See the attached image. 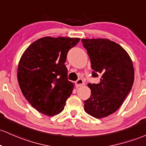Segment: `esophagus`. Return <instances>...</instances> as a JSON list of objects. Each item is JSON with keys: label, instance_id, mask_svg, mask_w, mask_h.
I'll return each instance as SVG.
<instances>
[{"label": "esophagus", "instance_id": "obj_1", "mask_svg": "<svg viewBox=\"0 0 146 146\" xmlns=\"http://www.w3.org/2000/svg\"><path fill=\"white\" fill-rule=\"evenodd\" d=\"M75 84H76V86L78 88V87H81L82 86H83V85L85 84L84 81H83V79H81V78H79V79H78L77 81L75 82Z\"/></svg>", "mask_w": 146, "mask_h": 146}]
</instances>
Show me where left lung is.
Listing matches in <instances>:
<instances>
[{"label":"left lung","mask_w":146,"mask_h":146,"mask_svg":"<svg viewBox=\"0 0 146 146\" xmlns=\"http://www.w3.org/2000/svg\"><path fill=\"white\" fill-rule=\"evenodd\" d=\"M90 58L93 77L101 76L97 84L88 83L90 97L84 101L85 111L96 119L110 115L120 108L132 89L135 70L130 56L109 39H82Z\"/></svg>","instance_id":"8db88e82"}]
</instances>
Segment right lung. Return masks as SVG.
Here are the masks:
<instances>
[{
    "mask_svg": "<svg viewBox=\"0 0 146 146\" xmlns=\"http://www.w3.org/2000/svg\"><path fill=\"white\" fill-rule=\"evenodd\" d=\"M79 38L50 37L32 42L19 63L17 78L23 94L42 114L54 116L63 110L74 83L65 65L68 52Z\"/></svg>",
    "mask_w": 146,
    "mask_h": 146,
    "instance_id": "obj_1",
    "label": "right lung"
}]
</instances>
